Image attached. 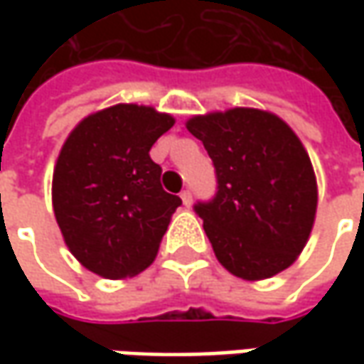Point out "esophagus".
<instances>
[{
  "mask_svg": "<svg viewBox=\"0 0 364 364\" xmlns=\"http://www.w3.org/2000/svg\"><path fill=\"white\" fill-rule=\"evenodd\" d=\"M180 198H182L184 206H190V204H192V192H190L188 188L182 190V192H180Z\"/></svg>",
  "mask_w": 364,
  "mask_h": 364,
  "instance_id": "34e87169",
  "label": "esophagus"
}]
</instances>
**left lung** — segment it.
Segmentation results:
<instances>
[{"label": "left lung", "instance_id": "left-lung-1", "mask_svg": "<svg viewBox=\"0 0 364 364\" xmlns=\"http://www.w3.org/2000/svg\"><path fill=\"white\" fill-rule=\"evenodd\" d=\"M186 127L215 166L217 192L194 213L218 261L243 279L284 272L310 237L318 203L314 170L296 133L259 109L194 117Z\"/></svg>", "mask_w": 364, "mask_h": 364}]
</instances>
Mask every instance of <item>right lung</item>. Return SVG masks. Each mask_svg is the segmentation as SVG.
Instances as JSON below:
<instances>
[{
  "label": "right lung",
  "instance_id": "1",
  "mask_svg": "<svg viewBox=\"0 0 364 364\" xmlns=\"http://www.w3.org/2000/svg\"><path fill=\"white\" fill-rule=\"evenodd\" d=\"M174 125L151 107L89 115L56 161L52 204L70 253L92 273L121 279L154 261L180 196L161 188L149 149Z\"/></svg>",
  "mask_w": 364,
  "mask_h": 364
}]
</instances>
